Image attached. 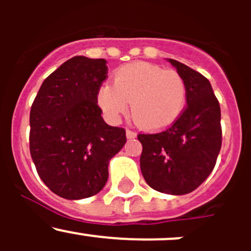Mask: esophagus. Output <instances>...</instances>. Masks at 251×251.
Segmentation results:
<instances>
[{
	"label": "esophagus",
	"mask_w": 251,
	"mask_h": 251,
	"mask_svg": "<svg viewBox=\"0 0 251 251\" xmlns=\"http://www.w3.org/2000/svg\"><path fill=\"white\" fill-rule=\"evenodd\" d=\"M126 136H127V138H130L131 140V138H135L136 136H137V133H136L135 131H131L127 128V130H126Z\"/></svg>",
	"instance_id": "esophagus-1"
}]
</instances>
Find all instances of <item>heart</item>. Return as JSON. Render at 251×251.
<instances>
[{
    "label": "heart",
    "instance_id": "heart-1",
    "mask_svg": "<svg viewBox=\"0 0 251 251\" xmlns=\"http://www.w3.org/2000/svg\"><path fill=\"white\" fill-rule=\"evenodd\" d=\"M100 107L110 119L127 111L141 127L161 130L178 119L187 100L184 78L174 69L149 63H130L114 73L113 86L104 85L97 96Z\"/></svg>",
    "mask_w": 251,
    "mask_h": 251
}]
</instances>
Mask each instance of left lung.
I'll return each instance as SVG.
<instances>
[{
    "mask_svg": "<svg viewBox=\"0 0 251 251\" xmlns=\"http://www.w3.org/2000/svg\"><path fill=\"white\" fill-rule=\"evenodd\" d=\"M169 62L184 78L187 107L165 130L137 136L140 164L151 188L182 196L198 188L214 170L222 144L221 109L206 77L177 60Z\"/></svg>",
    "mask_w": 251,
    "mask_h": 251,
    "instance_id": "obj_1",
    "label": "left lung"
}]
</instances>
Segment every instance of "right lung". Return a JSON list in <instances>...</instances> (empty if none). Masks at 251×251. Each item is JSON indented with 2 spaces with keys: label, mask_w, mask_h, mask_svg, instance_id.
Returning a JSON list of instances; mask_svg holds the SVG:
<instances>
[{
  "label": "right lung",
  "mask_w": 251,
  "mask_h": 251,
  "mask_svg": "<svg viewBox=\"0 0 251 251\" xmlns=\"http://www.w3.org/2000/svg\"><path fill=\"white\" fill-rule=\"evenodd\" d=\"M105 59L76 55L42 82L30 110V154L40 178L62 198L97 194L126 131L104 123L98 91L108 77Z\"/></svg>",
  "instance_id": "obj_1"
}]
</instances>
